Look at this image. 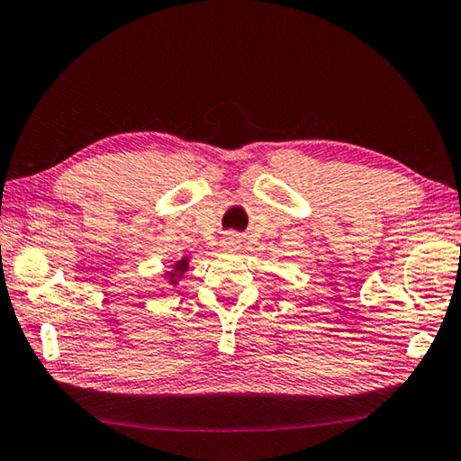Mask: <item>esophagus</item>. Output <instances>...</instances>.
Masks as SVG:
<instances>
[{
	"instance_id": "esophagus-1",
	"label": "esophagus",
	"mask_w": 461,
	"mask_h": 461,
	"mask_svg": "<svg viewBox=\"0 0 461 461\" xmlns=\"http://www.w3.org/2000/svg\"><path fill=\"white\" fill-rule=\"evenodd\" d=\"M223 248L225 249H238L240 248V238H238V233H228V236L223 238Z\"/></svg>"
}]
</instances>
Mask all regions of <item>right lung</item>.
I'll return each mask as SVG.
<instances>
[{
  "instance_id": "add662e5",
  "label": "right lung",
  "mask_w": 461,
  "mask_h": 461,
  "mask_svg": "<svg viewBox=\"0 0 461 461\" xmlns=\"http://www.w3.org/2000/svg\"><path fill=\"white\" fill-rule=\"evenodd\" d=\"M186 268H189V258H186V256H185V258H181V260H178V262L175 264L173 270L167 272V276L170 278V283L176 285V280L185 275Z\"/></svg>"
}]
</instances>
